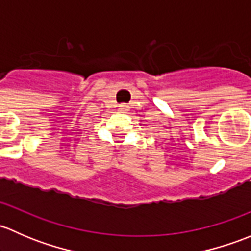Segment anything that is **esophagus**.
<instances>
[{"label":"esophagus","mask_w":251,"mask_h":251,"mask_svg":"<svg viewBox=\"0 0 251 251\" xmlns=\"http://www.w3.org/2000/svg\"><path fill=\"white\" fill-rule=\"evenodd\" d=\"M119 110L123 111V113H126V111H128V105L120 104V105H119Z\"/></svg>","instance_id":"esophagus-1"}]
</instances>
